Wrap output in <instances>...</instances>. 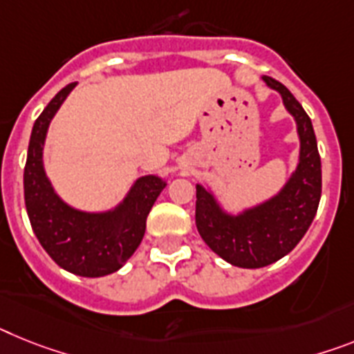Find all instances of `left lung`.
I'll list each match as a JSON object with an SVG mask.
<instances>
[{
	"label": "left lung",
	"instance_id": "8db88e82",
	"mask_svg": "<svg viewBox=\"0 0 354 354\" xmlns=\"http://www.w3.org/2000/svg\"><path fill=\"white\" fill-rule=\"evenodd\" d=\"M268 88L283 97L284 108L295 118L301 140L299 163L277 194L232 216L203 185H196V227L210 250L239 268H263L293 250L308 232L319 209L322 169L313 126L299 100L272 77Z\"/></svg>",
	"mask_w": 354,
	"mask_h": 354
}]
</instances>
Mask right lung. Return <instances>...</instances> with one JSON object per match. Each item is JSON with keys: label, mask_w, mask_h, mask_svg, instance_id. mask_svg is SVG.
Wrapping results in <instances>:
<instances>
[{"label": "right lung", "mask_w": 354, "mask_h": 354, "mask_svg": "<svg viewBox=\"0 0 354 354\" xmlns=\"http://www.w3.org/2000/svg\"><path fill=\"white\" fill-rule=\"evenodd\" d=\"M75 84L62 88L32 127L23 174L25 205L35 237L61 268L81 277H104L135 254L145 234V219L167 183L154 174L138 178L122 203L106 212L77 210L55 194L43 165L44 138Z\"/></svg>", "instance_id": "right-lung-1"}]
</instances>
